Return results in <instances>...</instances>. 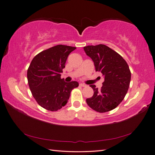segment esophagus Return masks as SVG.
<instances>
[{
  "label": "esophagus",
  "mask_w": 155,
  "mask_h": 155,
  "mask_svg": "<svg viewBox=\"0 0 155 155\" xmlns=\"http://www.w3.org/2000/svg\"><path fill=\"white\" fill-rule=\"evenodd\" d=\"M80 85L81 87H86V85L85 84H82V83H81V84H80Z\"/></svg>",
  "instance_id": "1"
}]
</instances>
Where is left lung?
Masks as SVG:
<instances>
[{
    "label": "left lung",
    "instance_id": "obj_1",
    "mask_svg": "<svg viewBox=\"0 0 155 155\" xmlns=\"http://www.w3.org/2000/svg\"><path fill=\"white\" fill-rule=\"evenodd\" d=\"M84 50L94 61L96 71L104 77L100 90L95 85L90 86L94 95L87 98L86 103L97 112L110 111L121 103L127 94L131 80L129 66L120 54L104 45L84 46Z\"/></svg>",
    "mask_w": 155,
    "mask_h": 155
}]
</instances>
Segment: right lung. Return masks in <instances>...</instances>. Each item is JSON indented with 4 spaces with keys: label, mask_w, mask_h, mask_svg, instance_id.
Listing matches in <instances>:
<instances>
[{
    "label": "right lung",
    "mask_w": 155,
    "mask_h": 155,
    "mask_svg": "<svg viewBox=\"0 0 155 155\" xmlns=\"http://www.w3.org/2000/svg\"><path fill=\"white\" fill-rule=\"evenodd\" d=\"M76 47L59 45L40 52L29 66L27 78L31 94L40 106L57 111L68 103L77 81L65 82L61 73L65 68L69 54Z\"/></svg>",
    "instance_id": "obj_1"
}]
</instances>
